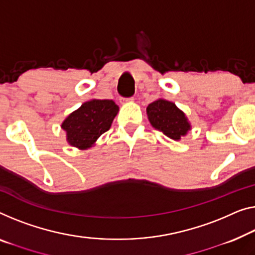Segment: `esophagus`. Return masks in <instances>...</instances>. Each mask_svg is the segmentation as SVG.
Segmentation results:
<instances>
[{
    "mask_svg": "<svg viewBox=\"0 0 255 255\" xmlns=\"http://www.w3.org/2000/svg\"><path fill=\"white\" fill-rule=\"evenodd\" d=\"M126 102H134V98H128V100H126Z\"/></svg>",
    "mask_w": 255,
    "mask_h": 255,
    "instance_id": "34e87169",
    "label": "esophagus"
}]
</instances>
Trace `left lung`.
<instances>
[{
    "label": "left lung",
    "mask_w": 255,
    "mask_h": 255,
    "mask_svg": "<svg viewBox=\"0 0 255 255\" xmlns=\"http://www.w3.org/2000/svg\"><path fill=\"white\" fill-rule=\"evenodd\" d=\"M146 115L152 127L174 140H180L191 130L185 113L165 98H158L147 105Z\"/></svg>",
    "instance_id": "1"
}]
</instances>
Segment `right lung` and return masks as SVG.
Wrapping results in <instances>:
<instances>
[{
  "instance_id": "obj_1",
  "label": "right lung",
  "mask_w": 255,
  "mask_h": 255,
  "mask_svg": "<svg viewBox=\"0 0 255 255\" xmlns=\"http://www.w3.org/2000/svg\"><path fill=\"white\" fill-rule=\"evenodd\" d=\"M119 106L111 100H89L70 113L60 127L71 146L87 150L96 144L102 134L111 128Z\"/></svg>"
}]
</instances>
